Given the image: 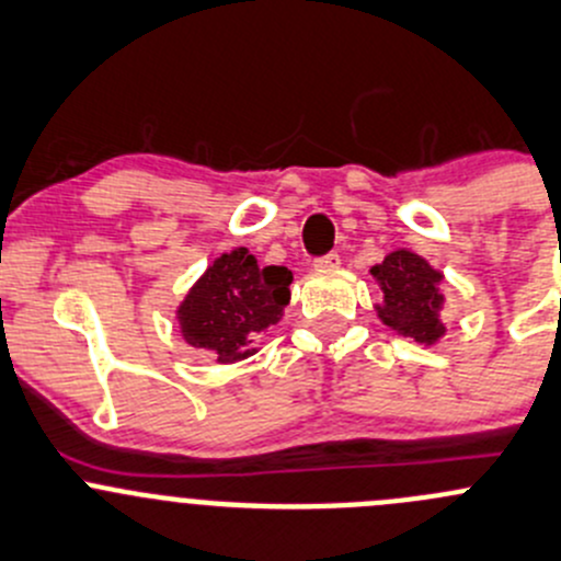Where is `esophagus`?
<instances>
[{
    "label": "esophagus",
    "mask_w": 561,
    "mask_h": 561,
    "mask_svg": "<svg viewBox=\"0 0 561 561\" xmlns=\"http://www.w3.org/2000/svg\"><path fill=\"white\" fill-rule=\"evenodd\" d=\"M337 267H341V256H337V253H327V256L316 259L313 262L316 273H330V270H337Z\"/></svg>",
    "instance_id": "esophagus-1"
}]
</instances>
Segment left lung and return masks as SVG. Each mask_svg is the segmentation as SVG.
<instances>
[{"instance_id":"1","label":"left lung","mask_w":561,"mask_h":561,"mask_svg":"<svg viewBox=\"0 0 561 561\" xmlns=\"http://www.w3.org/2000/svg\"><path fill=\"white\" fill-rule=\"evenodd\" d=\"M370 275L381 291V302H376L374 310L387 330L423 346H436L447 335L442 321L447 305L442 291L445 275L431 267L428 259L409 248H398L387 253L385 262L374 264Z\"/></svg>"}]
</instances>
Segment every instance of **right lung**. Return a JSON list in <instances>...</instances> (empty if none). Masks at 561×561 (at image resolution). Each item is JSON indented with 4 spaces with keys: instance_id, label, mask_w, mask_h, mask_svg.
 <instances>
[{
    "instance_id": "add662e5",
    "label": "right lung",
    "mask_w": 561,
    "mask_h": 561,
    "mask_svg": "<svg viewBox=\"0 0 561 561\" xmlns=\"http://www.w3.org/2000/svg\"><path fill=\"white\" fill-rule=\"evenodd\" d=\"M288 299L291 273L286 267H262L248 248H234L213 259L187 288L176 305V321L193 348L231 365L259 352V335L278 324Z\"/></svg>"
}]
</instances>
